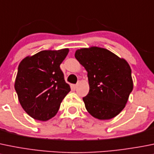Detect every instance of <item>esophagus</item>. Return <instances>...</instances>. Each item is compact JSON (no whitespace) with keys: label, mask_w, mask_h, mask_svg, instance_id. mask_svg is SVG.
<instances>
[{"label":"esophagus","mask_w":154,"mask_h":154,"mask_svg":"<svg viewBox=\"0 0 154 154\" xmlns=\"http://www.w3.org/2000/svg\"><path fill=\"white\" fill-rule=\"evenodd\" d=\"M79 86V83H77V84L74 85V86H74V89H77V86Z\"/></svg>","instance_id":"34e87169"}]
</instances>
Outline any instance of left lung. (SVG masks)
I'll return each instance as SVG.
<instances>
[{"label":"left lung","mask_w":154,"mask_h":154,"mask_svg":"<svg viewBox=\"0 0 154 154\" xmlns=\"http://www.w3.org/2000/svg\"><path fill=\"white\" fill-rule=\"evenodd\" d=\"M75 58L88 73L89 91L83 98L87 111L101 120L116 117L125 107L133 89L128 62L97 47L77 50Z\"/></svg>","instance_id":"1"}]
</instances>
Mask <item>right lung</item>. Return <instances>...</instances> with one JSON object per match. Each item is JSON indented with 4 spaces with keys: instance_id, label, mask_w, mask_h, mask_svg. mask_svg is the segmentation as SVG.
I'll return each instance as SVG.
<instances>
[{
    "instance_id": "right-lung-1",
    "label": "right lung",
    "mask_w": 154,
    "mask_h": 154,
    "mask_svg": "<svg viewBox=\"0 0 154 154\" xmlns=\"http://www.w3.org/2000/svg\"><path fill=\"white\" fill-rule=\"evenodd\" d=\"M68 52V49L43 50L19 63L15 89L22 108L34 120L53 118L71 91L60 68Z\"/></svg>"
}]
</instances>
